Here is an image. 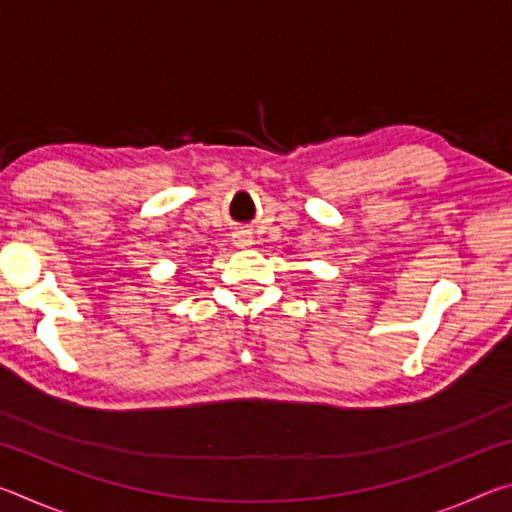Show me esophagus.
Masks as SVG:
<instances>
[{"label": "esophagus", "instance_id": "34e87169", "mask_svg": "<svg viewBox=\"0 0 512 512\" xmlns=\"http://www.w3.org/2000/svg\"><path fill=\"white\" fill-rule=\"evenodd\" d=\"M235 244L244 248V246H250V244H253V239H250L248 232H239V235H235Z\"/></svg>", "mask_w": 512, "mask_h": 512}]
</instances>
